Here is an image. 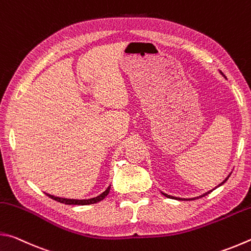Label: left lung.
<instances>
[{"label": "left lung", "instance_id": "left-lung-1", "mask_svg": "<svg viewBox=\"0 0 251 251\" xmlns=\"http://www.w3.org/2000/svg\"><path fill=\"white\" fill-rule=\"evenodd\" d=\"M228 178H229V176L226 178V179H225V181H226L227 179H228ZM224 181V182H225ZM224 182H222V184H220L219 186H222L223 184H224ZM212 192V190H210V192H208V193H206V194H203V195H201V197H203V196H206V195H208V194H210ZM165 195V196H166V197H168V198H173V199H179V201H185V199H182V198H175V197H173V196H169V195H166V194H164ZM195 199H196V198H195Z\"/></svg>", "mask_w": 251, "mask_h": 251}]
</instances>
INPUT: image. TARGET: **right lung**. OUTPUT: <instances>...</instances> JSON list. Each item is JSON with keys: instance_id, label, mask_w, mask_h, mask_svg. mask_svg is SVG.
I'll list each match as a JSON object with an SVG mask.
<instances>
[{"instance_id": "obj_1", "label": "right lung", "mask_w": 251, "mask_h": 251, "mask_svg": "<svg viewBox=\"0 0 251 251\" xmlns=\"http://www.w3.org/2000/svg\"><path fill=\"white\" fill-rule=\"evenodd\" d=\"M109 193V187L107 189L105 190L104 193H101L100 196H97L95 198H91V199H83V201H77V199H66V198H59V197H55L52 196V195H49L46 194L50 198L54 199V201H56L58 202H62V203H65V205H91V203H95V202H99L100 201H103V199L107 196Z\"/></svg>"}]
</instances>
